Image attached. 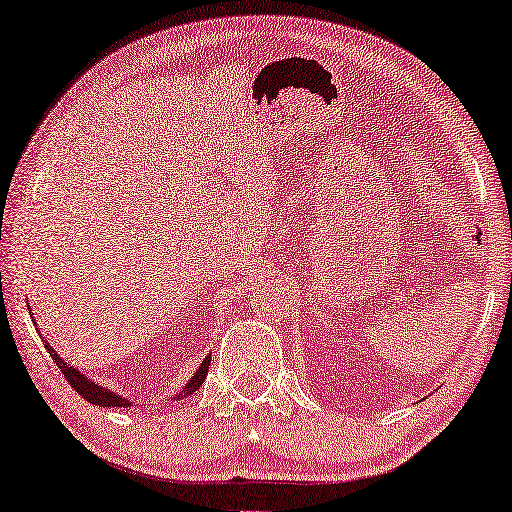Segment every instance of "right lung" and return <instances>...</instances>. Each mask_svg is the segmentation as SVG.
<instances>
[{
  "label": "right lung",
  "instance_id": "1",
  "mask_svg": "<svg viewBox=\"0 0 512 512\" xmlns=\"http://www.w3.org/2000/svg\"><path fill=\"white\" fill-rule=\"evenodd\" d=\"M40 336H42V334H40ZM42 339H44V336H42ZM44 347L48 350V354H51V359L57 363V368H60V372L64 374V379L73 385L75 392L80 394V397H84L86 401L93 403V406H100V408H131V406H133L131 399H124L122 394L111 392L109 388H104V385L95 383V381L89 379V376H86L84 372H80L77 368H73V365L66 363V361L62 359V356L57 354V352L53 350V347L48 345L46 341H44ZM209 363H211V354H207L205 359H202V363L198 365V370H196L194 376H191V379L187 381L185 388L173 394L171 399H173V401H180V399L189 397V394H194V392L200 388V385L205 383V379H207ZM165 401H169V399H165Z\"/></svg>",
  "mask_w": 512,
  "mask_h": 512
}]
</instances>
